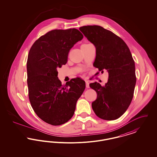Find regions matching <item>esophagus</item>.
<instances>
[{"label": "esophagus", "instance_id": "esophagus-1", "mask_svg": "<svg viewBox=\"0 0 157 157\" xmlns=\"http://www.w3.org/2000/svg\"><path fill=\"white\" fill-rule=\"evenodd\" d=\"M85 83H86V87L87 88H90V83L88 81H85Z\"/></svg>", "mask_w": 157, "mask_h": 157}]
</instances>
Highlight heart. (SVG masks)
<instances>
[{"instance_id":"1","label":"heart","mask_w":157,"mask_h":157,"mask_svg":"<svg viewBox=\"0 0 157 157\" xmlns=\"http://www.w3.org/2000/svg\"><path fill=\"white\" fill-rule=\"evenodd\" d=\"M88 45V44H83V45Z\"/></svg>"}]
</instances>
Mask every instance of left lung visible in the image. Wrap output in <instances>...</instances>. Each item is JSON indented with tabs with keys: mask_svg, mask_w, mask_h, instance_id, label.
I'll use <instances>...</instances> for the list:
<instances>
[{
	"mask_svg": "<svg viewBox=\"0 0 157 157\" xmlns=\"http://www.w3.org/2000/svg\"><path fill=\"white\" fill-rule=\"evenodd\" d=\"M79 30L95 46L94 66L99 71L106 69L109 74L104 86L97 82L90 84L97 94L92 109L102 120H117L127 111L134 96L136 78L131 53L121 37L100 26H83Z\"/></svg>",
	"mask_w": 157,
	"mask_h": 157,
	"instance_id": "obj_1",
	"label": "left lung"
}]
</instances>
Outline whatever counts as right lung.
Instances as JSON below:
<instances>
[{"instance_id":"obj_1","label":"right lung","mask_w":157,"mask_h":157,"mask_svg":"<svg viewBox=\"0 0 157 157\" xmlns=\"http://www.w3.org/2000/svg\"><path fill=\"white\" fill-rule=\"evenodd\" d=\"M83 37L75 28L55 29L39 37L30 48L27 60L29 98L36 114L49 124L60 125L70 120L85 89L80 78L62 85L57 71L67 63L70 49Z\"/></svg>"}]
</instances>
